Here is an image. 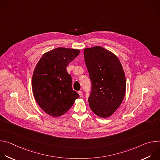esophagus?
<instances>
[{"label": "esophagus", "instance_id": "esophagus-1", "mask_svg": "<svg viewBox=\"0 0 160 160\" xmlns=\"http://www.w3.org/2000/svg\"><path fill=\"white\" fill-rule=\"evenodd\" d=\"M78 94H79L80 97H82L83 96V93H82V92H81V91H79Z\"/></svg>", "mask_w": 160, "mask_h": 160}]
</instances>
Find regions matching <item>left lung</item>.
<instances>
[{"instance_id": "8db88e82", "label": "left lung", "mask_w": 160, "mask_h": 160, "mask_svg": "<svg viewBox=\"0 0 160 160\" xmlns=\"http://www.w3.org/2000/svg\"><path fill=\"white\" fill-rule=\"evenodd\" d=\"M83 54L91 81L89 106L98 116L109 117L125 96L126 80L123 67L117 56L100 46L87 48Z\"/></svg>"}]
</instances>
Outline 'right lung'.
<instances>
[{"instance_id":"add662e5","label":"right lung","mask_w":160,"mask_h":160,"mask_svg":"<svg viewBox=\"0 0 160 160\" xmlns=\"http://www.w3.org/2000/svg\"><path fill=\"white\" fill-rule=\"evenodd\" d=\"M77 49L59 48L45 53L32 77V90L39 106L48 115L58 117L66 112L79 98L72 88L66 67L79 54Z\"/></svg>"}]
</instances>
